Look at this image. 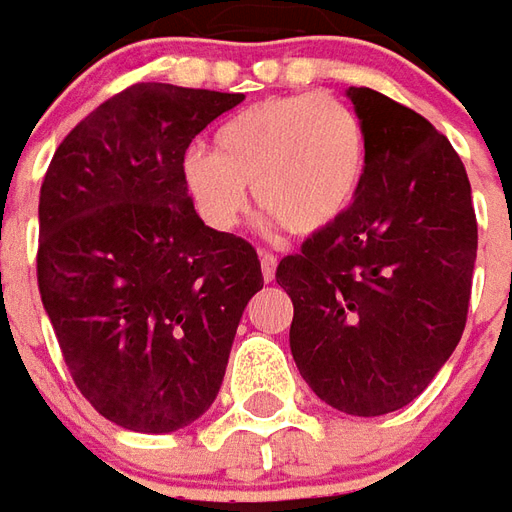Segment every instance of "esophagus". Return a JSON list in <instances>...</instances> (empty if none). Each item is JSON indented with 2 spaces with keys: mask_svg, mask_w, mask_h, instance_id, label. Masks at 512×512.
Masks as SVG:
<instances>
[{
  "mask_svg": "<svg viewBox=\"0 0 512 512\" xmlns=\"http://www.w3.org/2000/svg\"><path fill=\"white\" fill-rule=\"evenodd\" d=\"M260 268H263V279L274 282V277H277V257L271 255V252H263L260 255Z\"/></svg>",
  "mask_w": 512,
  "mask_h": 512,
  "instance_id": "esophagus-1",
  "label": "esophagus"
}]
</instances>
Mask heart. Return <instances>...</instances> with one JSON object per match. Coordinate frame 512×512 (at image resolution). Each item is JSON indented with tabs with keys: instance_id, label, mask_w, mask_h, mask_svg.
<instances>
[{
	"instance_id": "1",
	"label": "heart",
	"mask_w": 512,
	"mask_h": 512,
	"mask_svg": "<svg viewBox=\"0 0 512 512\" xmlns=\"http://www.w3.org/2000/svg\"><path fill=\"white\" fill-rule=\"evenodd\" d=\"M367 136L332 95H282L246 106L194 147L180 178L202 222L230 233L246 213V186L268 222L315 235L340 222L365 183Z\"/></svg>"
}]
</instances>
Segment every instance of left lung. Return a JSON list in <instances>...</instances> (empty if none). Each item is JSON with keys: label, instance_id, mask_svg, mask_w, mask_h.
Wrapping results in <instances>:
<instances>
[{"label": "left lung", "instance_id": "8db88e82", "mask_svg": "<svg viewBox=\"0 0 512 512\" xmlns=\"http://www.w3.org/2000/svg\"><path fill=\"white\" fill-rule=\"evenodd\" d=\"M367 136L365 183L329 230L279 260L293 301L290 354L337 411L408 406L466 326L477 260L472 186L458 153L414 109L348 87Z\"/></svg>", "mask_w": 512, "mask_h": 512}]
</instances>
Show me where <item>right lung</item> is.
Here are the masks:
<instances>
[{"label": "right lung", "instance_id": "1", "mask_svg": "<svg viewBox=\"0 0 512 512\" xmlns=\"http://www.w3.org/2000/svg\"><path fill=\"white\" fill-rule=\"evenodd\" d=\"M241 93L142 82L62 139L40 186L38 288L65 365L101 417L172 433L222 386L255 246L202 222L180 164Z\"/></svg>", "mask_w": 512, "mask_h": 512}]
</instances>
